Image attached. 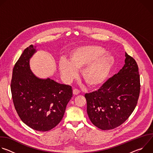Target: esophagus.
<instances>
[{
    "instance_id": "34e87169",
    "label": "esophagus",
    "mask_w": 153,
    "mask_h": 153,
    "mask_svg": "<svg viewBox=\"0 0 153 153\" xmlns=\"http://www.w3.org/2000/svg\"><path fill=\"white\" fill-rule=\"evenodd\" d=\"M73 93L74 95H77L80 93V91L77 89H74L73 91Z\"/></svg>"
}]
</instances>
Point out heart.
<instances>
[{
	"mask_svg": "<svg viewBox=\"0 0 153 153\" xmlns=\"http://www.w3.org/2000/svg\"><path fill=\"white\" fill-rule=\"evenodd\" d=\"M115 64V59L99 45H87L77 47L69 55V60L63 59L59 63L62 77L67 81L73 79L77 70L82 69L81 76L90 87L102 85L108 78Z\"/></svg>",
	"mask_w": 153,
	"mask_h": 153,
	"instance_id": "1",
	"label": "heart"
}]
</instances>
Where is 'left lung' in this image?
<instances>
[{"label": "left lung", "mask_w": 153, "mask_h": 153, "mask_svg": "<svg viewBox=\"0 0 153 153\" xmlns=\"http://www.w3.org/2000/svg\"><path fill=\"white\" fill-rule=\"evenodd\" d=\"M123 68L104 83L97 91L86 93L87 114L93 123L102 130L122 125L137 105L140 83L139 68L133 57L125 53Z\"/></svg>", "instance_id": "obj_1"}]
</instances>
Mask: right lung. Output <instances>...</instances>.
<instances>
[{
  "label": "right lung",
  "mask_w": 153,
  "mask_h": 153,
  "mask_svg": "<svg viewBox=\"0 0 153 153\" xmlns=\"http://www.w3.org/2000/svg\"><path fill=\"white\" fill-rule=\"evenodd\" d=\"M36 51L27 47L14 65L11 82L16 110L24 123L39 131H47L62 119L73 97L72 87L48 78L37 77L31 71L30 59Z\"/></svg>",
  "instance_id": "obj_1"
}]
</instances>
